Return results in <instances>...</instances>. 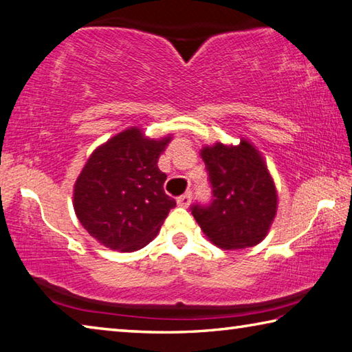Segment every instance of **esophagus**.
Returning a JSON list of instances; mask_svg holds the SVG:
<instances>
[{"mask_svg": "<svg viewBox=\"0 0 352 352\" xmlns=\"http://www.w3.org/2000/svg\"><path fill=\"white\" fill-rule=\"evenodd\" d=\"M190 202H192V192L184 193L179 196V198H177V204H179L181 207H188Z\"/></svg>", "mask_w": 352, "mask_h": 352, "instance_id": "1", "label": "esophagus"}]
</instances>
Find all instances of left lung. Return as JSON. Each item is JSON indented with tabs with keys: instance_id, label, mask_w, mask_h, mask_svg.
I'll return each mask as SVG.
<instances>
[{
	"instance_id": "obj_1",
	"label": "left lung",
	"mask_w": 352,
	"mask_h": 352,
	"mask_svg": "<svg viewBox=\"0 0 352 352\" xmlns=\"http://www.w3.org/2000/svg\"><path fill=\"white\" fill-rule=\"evenodd\" d=\"M212 201L193 204L192 214L213 244L243 249L263 241L276 213V190L267 166L248 140L201 151Z\"/></svg>"
}]
</instances>
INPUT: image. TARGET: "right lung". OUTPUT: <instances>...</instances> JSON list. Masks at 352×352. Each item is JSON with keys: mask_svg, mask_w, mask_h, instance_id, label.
<instances>
[{"mask_svg": "<svg viewBox=\"0 0 352 352\" xmlns=\"http://www.w3.org/2000/svg\"><path fill=\"white\" fill-rule=\"evenodd\" d=\"M170 139H148L129 128L98 146L83 166L74 186V210L104 248H145L176 206L164 192L166 175L157 166Z\"/></svg>", "mask_w": 352, "mask_h": 352, "instance_id": "add662e5", "label": "right lung"}]
</instances>
